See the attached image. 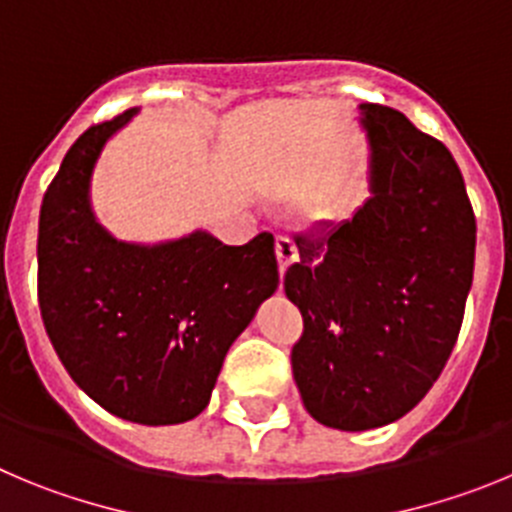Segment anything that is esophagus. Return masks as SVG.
I'll return each mask as SVG.
<instances>
[{
    "instance_id": "34e87169",
    "label": "esophagus",
    "mask_w": 512,
    "mask_h": 512,
    "mask_svg": "<svg viewBox=\"0 0 512 512\" xmlns=\"http://www.w3.org/2000/svg\"><path fill=\"white\" fill-rule=\"evenodd\" d=\"M275 255H278L280 273H285L290 262H293L298 257V250H296V245H293V242H290L288 237H278V239H275Z\"/></svg>"
}]
</instances>
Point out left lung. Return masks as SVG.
Wrapping results in <instances>:
<instances>
[{
    "instance_id": "obj_1",
    "label": "left lung",
    "mask_w": 512,
    "mask_h": 512,
    "mask_svg": "<svg viewBox=\"0 0 512 512\" xmlns=\"http://www.w3.org/2000/svg\"><path fill=\"white\" fill-rule=\"evenodd\" d=\"M370 199L298 234L285 296L303 316L290 352L303 405L339 431L388 426L444 370L474 273V224L451 153L400 112L359 104Z\"/></svg>"
}]
</instances>
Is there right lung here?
Wrapping results in <instances>:
<instances>
[{
  "label": "right lung",
  "mask_w": 512,
  "mask_h": 512,
  "mask_svg": "<svg viewBox=\"0 0 512 512\" xmlns=\"http://www.w3.org/2000/svg\"><path fill=\"white\" fill-rule=\"evenodd\" d=\"M140 109L73 142L40 206L38 296L55 354L78 388L124 421L173 426L211 400L224 357L278 290L273 234L224 245L206 229L140 245L91 206L101 150Z\"/></svg>",
  "instance_id": "add662e5"
}]
</instances>
